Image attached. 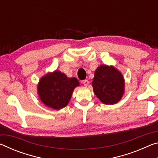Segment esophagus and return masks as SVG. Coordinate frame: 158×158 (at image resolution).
I'll return each mask as SVG.
<instances>
[{
	"instance_id": "34e87169",
	"label": "esophagus",
	"mask_w": 158,
	"mask_h": 158,
	"mask_svg": "<svg viewBox=\"0 0 158 158\" xmlns=\"http://www.w3.org/2000/svg\"><path fill=\"white\" fill-rule=\"evenodd\" d=\"M83 84H84L85 86H88V85H89V80H87V79L84 80V81H83Z\"/></svg>"
}]
</instances>
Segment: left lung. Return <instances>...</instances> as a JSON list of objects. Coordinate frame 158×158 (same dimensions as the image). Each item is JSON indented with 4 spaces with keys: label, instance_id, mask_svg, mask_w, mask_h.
Listing matches in <instances>:
<instances>
[{
    "label": "left lung",
    "instance_id": "left-lung-1",
    "mask_svg": "<svg viewBox=\"0 0 158 158\" xmlns=\"http://www.w3.org/2000/svg\"><path fill=\"white\" fill-rule=\"evenodd\" d=\"M125 79L113 65L102 64L95 69L92 86L95 95L105 105H115L125 93Z\"/></svg>",
    "mask_w": 158,
    "mask_h": 158
}]
</instances>
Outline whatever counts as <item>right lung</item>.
I'll use <instances>...</instances> for the list:
<instances>
[{
	"label": "right lung",
	"instance_id": "add662e5",
	"mask_svg": "<svg viewBox=\"0 0 158 158\" xmlns=\"http://www.w3.org/2000/svg\"><path fill=\"white\" fill-rule=\"evenodd\" d=\"M79 85L75 77L69 78L60 71L55 70L41 77L37 85V94L45 106L60 110L68 105L74 89Z\"/></svg>",
	"mask_w": 158,
	"mask_h": 158
}]
</instances>
